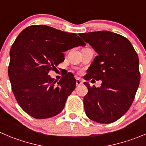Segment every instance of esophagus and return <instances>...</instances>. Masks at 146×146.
Returning a JSON list of instances; mask_svg holds the SVG:
<instances>
[{
    "mask_svg": "<svg viewBox=\"0 0 146 146\" xmlns=\"http://www.w3.org/2000/svg\"><path fill=\"white\" fill-rule=\"evenodd\" d=\"M82 84H83V82H82L80 79H77V80H76V86H79Z\"/></svg>",
    "mask_w": 146,
    "mask_h": 146,
    "instance_id": "esophagus-1",
    "label": "esophagus"
}]
</instances>
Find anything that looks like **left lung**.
Segmentation results:
<instances>
[{
	"label": "left lung",
	"instance_id": "left-lung-1",
	"mask_svg": "<svg viewBox=\"0 0 146 146\" xmlns=\"http://www.w3.org/2000/svg\"><path fill=\"white\" fill-rule=\"evenodd\" d=\"M98 56L85 80H102L96 88L84 82L88 93L83 98L86 115L100 123H111L131 107L139 86V59L131 42L123 35L107 31L79 33Z\"/></svg>",
	"mask_w": 146,
	"mask_h": 146
}]
</instances>
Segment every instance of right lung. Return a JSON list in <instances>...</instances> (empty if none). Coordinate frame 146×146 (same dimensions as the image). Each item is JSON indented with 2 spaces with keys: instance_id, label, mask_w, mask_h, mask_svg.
Returning <instances> with one entry per match:
<instances>
[{
  "instance_id": "add662e5",
  "label": "right lung",
  "mask_w": 146,
  "mask_h": 146,
  "mask_svg": "<svg viewBox=\"0 0 146 146\" xmlns=\"http://www.w3.org/2000/svg\"><path fill=\"white\" fill-rule=\"evenodd\" d=\"M80 46L86 43L77 34L47 25H31L18 35L10 50L8 76L15 99L26 113L44 119L63 111L76 80L68 73L56 83L48 73L63 62V52Z\"/></svg>"
}]
</instances>
